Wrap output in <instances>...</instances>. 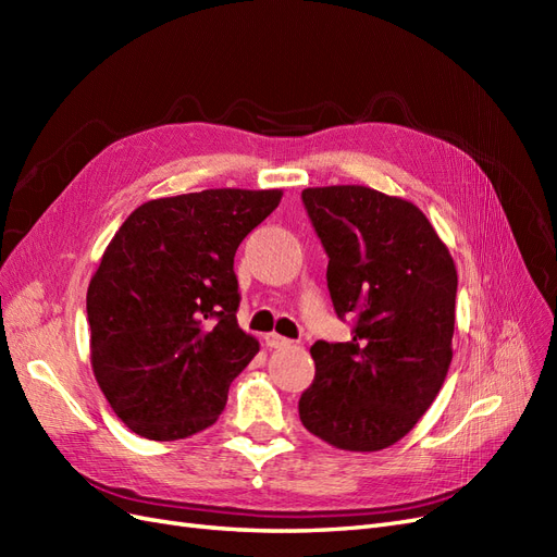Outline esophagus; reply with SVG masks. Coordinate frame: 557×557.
I'll return each instance as SVG.
<instances>
[{
    "label": "esophagus",
    "instance_id": "34e87169",
    "mask_svg": "<svg viewBox=\"0 0 557 557\" xmlns=\"http://www.w3.org/2000/svg\"><path fill=\"white\" fill-rule=\"evenodd\" d=\"M264 342H267V346H269V348H285V346H290V344H293L290 339H285V336H281V334H276V332L267 334V336H264Z\"/></svg>",
    "mask_w": 557,
    "mask_h": 557
}]
</instances>
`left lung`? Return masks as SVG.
<instances>
[{"label":"left lung","instance_id":"1","mask_svg":"<svg viewBox=\"0 0 557 557\" xmlns=\"http://www.w3.org/2000/svg\"><path fill=\"white\" fill-rule=\"evenodd\" d=\"M327 252L336 315L352 339L315 342L299 397L311 434L342 450H381L409 434L440 395L453 358L458 272L425 213L364 185L301 193Z\"/></svg>","mask_w":557,"mask_h":557}]
</instances>
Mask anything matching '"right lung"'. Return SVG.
<instances>
[{"instance_id":"obj_1","label":"right lung","mask_w":557,"mask_h":557,"mask_svg":"<svg viewBox=\"0 0 557 557\" xmlns=\"http://www.w3.org/2000/svg\"><path fill=\"white\" fill-rule=\"evenodd\" d=\"M281 190L218 188L150 199L107 246L88 288L90 362L111 409L139 436L211 428L260 350L237 323L234 252Z\"/></svg>"}]
</instances>
